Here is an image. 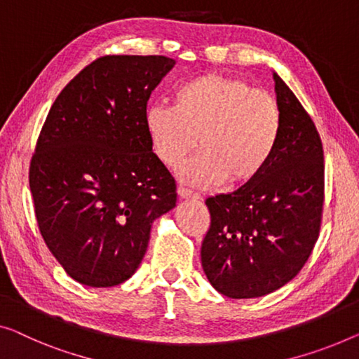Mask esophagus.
I'll return each instance as SVG.
<instances>
[{
	"mask_svg": "<svg viewBox=\"0 0 359 359\" xmlns=\"http://www.w3.org/2000/svg\"><path fill=\"white\" fill-rule=\"evenodd\" d=\"M179 196L182 198V200H200V195L195 194V191H191L189 189H184V187H179Z\"/></svg>",
	"mask_w": 359,
	"mask_h": 359,
	"instance_id": "esophagus-1",
	"label": "esophagus"
}]
</instances>
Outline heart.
I'll return each instance as SVG.
<instances>
[{
    "instance_id": "obj_1",
    "label": "heart",
    "mask_w": 359,
    "mask_h": 359,
    "mask_svg": "<svg viewBox=\"0 0 359 359\" xmlns=\"http://www.w3.org/2000/svg\"><path fill=\"white\" fill-rule=\"evenodd\" d=\"M145 127L153 151L165 165H177L196 147V154L180 168V179L196 187L226 180L243 185L253 180L274 153L282 130L277 100L248 82L206 74L175 90V104L151 103Z\"/></svg>"
}]
</instances>
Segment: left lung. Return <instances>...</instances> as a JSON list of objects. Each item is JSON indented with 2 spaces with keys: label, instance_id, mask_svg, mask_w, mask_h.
I'll list each match as a JSON object with an SVG mask.
<instances>
[{
  "label": "left lung",
  "instance_id": "8db88e82",
  "mask_svg": "<svg viewBox=\"0 0 359 359\" xmlns=\"http://www.w3.org/2000/svg\"><path fill=\"white\" fill-rule=\"evenodd\" d=\"M282 130L269 163L232 194L210 196L201 266L229 298L276 292L306 263L319 237L324 151L311 117L274 72Z\"/></svg>",
  "mask_w": 359,
  "mask_h": 359
}]
</instances>
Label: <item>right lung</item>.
<instances>
[{
    "instance_id": "add662e5",
    "label": "right lung",
    "mask_w": 359,
    "mask_h": 359,
    "mask_svg": "<svg viewBox=\"0 0 359 359\" xmlns=\"http://www.w3.org/2000/svg\"><path fill=\"white\" fill-rule=\"evenodd\" d=\"M174 64L165 56L98 57L48 112L30 161V191L46 247L82 285L130 279L154 219L177 201L145 127L149 95Z\"/></svg>"
}]
</instances>
